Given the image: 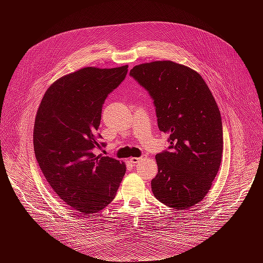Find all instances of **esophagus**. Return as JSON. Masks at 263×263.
<instances>
[{
  "label": "esophagus",
  "instance_id": "1",
  "mask_svg": "<svg viewBox=\"0 0 263 263\" xmlns=\"http://www.w3.org/2000/svg\"><path fill=\"white\" fill-rule=\"evenodd\" d=\"M145 159H146V156H142V157H140V158H130V162L135 165V164H137V163L143 161V160H145Z\"/></svg>",
  "mask_w": 263,
  "mask_h": 263
}]
</instances>
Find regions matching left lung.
I'll list each match as a JSON object with an SVG mask.
<instances>
[{
  "label": "left lung",
  "instance_id": "8db88e82",
  "mask_svg": "<svg viewBox=\"0 0 263 263\" xmlns=\"http://www.w3.org/2000/svg\"><path fill=\"white\" fill-rule=\"evenodd\" d=\"M130 76L150 95L168 150L156 155L155 197L185 210L209 192L223 155V124L208 85L193 69L172 61L134 66Z\"/></svg>",
  "mask_w": 263,
  "mask_h": 263
}]
</instances>
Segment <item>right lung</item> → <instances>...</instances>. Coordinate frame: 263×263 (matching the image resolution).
I'll return each mask as SVG.
<instances>
[{"mask_svg":"<svg viewBox=\"0 0 263 263\" xmlns=\"http://www.w3.org/2000/svg\"><path fill=\"white\" fill-rule=\"evenodd\" d=\"M128 73V65L95 67L62 77L46 91L34 124L39 167L55 194L84 214L99 212L115 198L126 164L95 155L102 106Z\"/></svg>","mask_w":263,"mask_h":263,"instance_id":"right-lung-1","label":"right lung"}]
</instances>
